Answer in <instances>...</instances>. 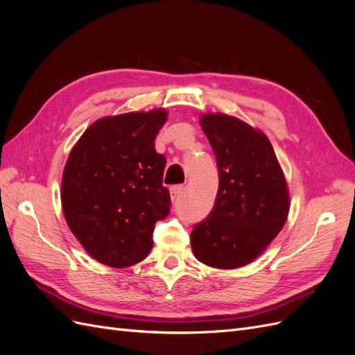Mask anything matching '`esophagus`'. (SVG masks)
<instances>
[{"label": "esophagus", "mask_w": 355, "mask_h": 355, "mask_svg": "<svg viewBox=\"0 0 355 355\" xmlns=\"http://www.w3.org/2000/svg\"><path fill=\"white\" fill-rule=\"evenodd\" d=\"M182 191H184V185H175L170 188V196H171V200H178L179 196L182 194Z\"/></svg>", "instance_id": "esophagus-1"}]
</instances>
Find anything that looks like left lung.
Returning <instances> with one entry per match:
<instances>
[{"label": "left lung", "instance_id": "left-lung-1", "mask_svg": "<svg viewBox=\"0 0 355 355\" xmlns=\"http://www.w3.org/2000/svg\"><path fill=\"white\" fill-rule=\"evenodd\" d=\"M216 157L219 189L209 218L191 232L196 257L211 268L234 270L256 259L284 227L288 191L274 148L261 130L239 118H200Z\"/></svg>", "mask_w": 355, "mask_h": 355}]
</instances>
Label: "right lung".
<instances>
[{
  "label": "right lung",
  "instance_id": "obj_1",
  "mask_svg": "<svg viewBox=\"0 0 355 355\" xmlns=\"http://www.w3.org/2000/svg\"><path fill=\"white\" fill-rule=\"evenodd\" d=\"M166 110L94 121L71 149L62 176L68 227L93 259L112 268L144 261L157 220L170 213L166 157L154 141Z\"/></svg>",
  "mask_w": 355,
  "mask_h": 355
}]
</instances>
